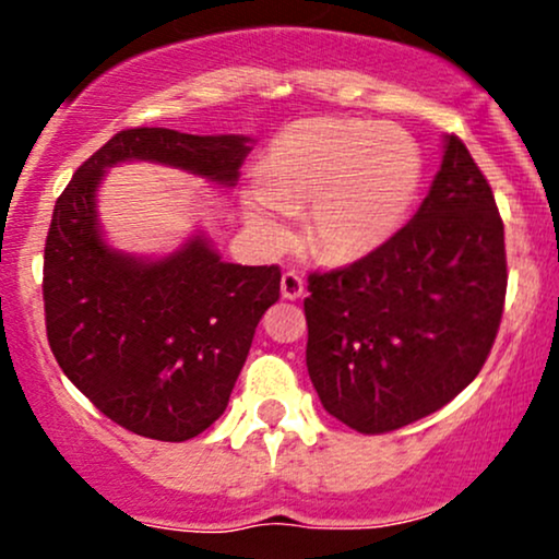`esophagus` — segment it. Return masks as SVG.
<instances>
[{
  "label": "esophagus",
  "instance_id": "1",
  "mask_svg": "<svg viewBox=\"0 0 559 559\" xmlns=\"http://www.w3.org/2000/svg\"><path fill=\"white\" fill-rule=\"evenodd\" d=\"M281 294L284 299H299L305 294V278L297 271H286L281 275Z\"/></svg>",
  "mask_w": 559,
  "mask_h": 559
}]
</instances>
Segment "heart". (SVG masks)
Returning <instances> with one entry per match:
<instances>
[{
  "instance_id": "b5f03b06",
  "label": "heart",
  "mask_w": 559,
  "mask_h": 559,
  "mask_svg": "<svg viewBox=\"0 0 559 559\" xmlns=\"http://www.w3.org/2000/svg\"><path fill=\"white\" fill-rule=\"evenodd\" d=\"M423 186L418 141L396 126L307 118L273 139L243 215L267 243L286 236L284 210L307 215L320 258L352 262L373 254L404 226Z\"/></svg>"
}]
</instances>
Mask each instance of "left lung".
Listing matches in <instances>:
<instances>
[{"label":"left lung","instance_id":"obj_1","mask_svg":"<svg viewBox=\"0 0 559 559\" xmlns=\"http://www.w3.org/2000/svg\"><path fill=\"white\" fill-rule=\"evenodd\" d=\"M307 373L336 420L389 433L484 368L507 294L504 223L463 139L407 226L368 258L307 275Z\"/></svg>","mask_w":559,"mask_h":559}]
</instances>
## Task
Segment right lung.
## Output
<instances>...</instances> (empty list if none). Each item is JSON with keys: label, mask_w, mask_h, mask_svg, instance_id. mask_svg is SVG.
<instances>
[{"label": "right lung", "mask_w": 559, "mask_h": 559, "mask_svg": "<svg viewBox=\"0 0 559 559\" xmlns=\"http://www.w3.org/2000/svg\"><path fill=\"white\" fill-rule=\"evenodd\" d=\"M243 136L126 128L73 173L44 243V323L62 373L126 431L194 439L226 409L254 329L281 297L278 265L223 262L204 239L159 262L105 247L94 191L102 173L152 159L234 186Z\"/></svg>", "instance_id": "1"}]
</instances>
